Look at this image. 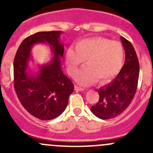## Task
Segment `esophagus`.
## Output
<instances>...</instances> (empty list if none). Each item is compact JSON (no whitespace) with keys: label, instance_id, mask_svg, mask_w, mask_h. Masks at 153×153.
Instances as JSON below:
<instances>
[{"label":"esophagus","instance_id":"esophagus-1","mask_svg":"<svg viewBox=\"0 0 153 153\" xmlns=\"http://www.w3.org/2000/svg\"><path fill=\"white\" fill-rule=\"evenodd\" d=\"M75 89L76 91H84V89L82 87H80V86H77V85H75Z\"/></svg>","mask_w":153,"mask_h":153}]
</instances>
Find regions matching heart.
Here are the masks:
<instances>
[{"label":"heart","mask_w":153,"mask_h":153,"mask_svg":"<svg viewBox=\"0 0 153 153\" xmlns=\"http://www.w3.org/2000/svg\"><path fill=\"white\" fill-rule=\"evenodd\" d=\"M75 49L69 47L65 52L67 70L75 75L84 61L87 67L80 71L75 80L81 85H89L98 79L104 84L120 71L124 61V48L121 43L103 37L81 40Z\"/></svg>","instance_id":"1"}]
</instances>
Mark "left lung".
<instances>
[{
  "mask_svg": "<svg viewBox=\"0 0 153 153\" xmlns=\"http://www.w3.org/2000/svg\"><path fill=\"white\" fill-rule=\"evenodd\" d=\"M125 50V62L121 70L109 84L98 89L99 100L91 106V112L103 120L121 115L132 102L138 86L139 63L133 46L121 37Z\"/></svg>",
  "mask_w": 153,
  "mask_h": 153,
  "instance_id": "8db88e82",
  "label": "left lung"
}]
</instances>
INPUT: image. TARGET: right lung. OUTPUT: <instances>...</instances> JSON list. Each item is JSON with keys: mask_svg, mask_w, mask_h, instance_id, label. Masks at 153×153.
Segmentation results:
<instances>
[{"mask_svg": "<svg viewBox=\"0 0 153 153\" xmlns=\"http://www.w3.org/2000/svg\"><path fill=\"white\" fill-rule=\"evenodd\" d=\"M61 31L39 32L27 37L17 50L14 59V87L24 109L35 118L52 120L59 116L67 107L74 84L61 70V58L64 45L60 42ZM47 42L53 52L50 63L42 66L39 73L26 72L34 44Z\"/></svg>", "mask_w": 153, "mask_h": 153, "instance_id": "1", "label": "right lung"}]
</instances>
